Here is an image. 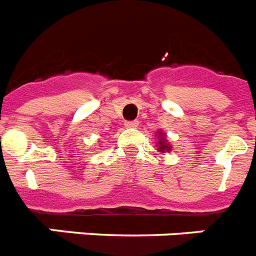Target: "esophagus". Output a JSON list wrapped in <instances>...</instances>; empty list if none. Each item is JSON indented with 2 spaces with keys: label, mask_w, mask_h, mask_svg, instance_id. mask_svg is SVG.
I'll return each instance as SVG.
<instances>
[{
  "label": "esophagus",
  "mask_w": 256,
  "mask_h": 256,
  "mask_svg": "<svg viewBox=\"0 0 256 256\" xmlns=\"http://www.w3.org/2000/svg\"><path fill=\"white\" fill-rule=\"evenodd\" d=\"M138 124H139V122H138L136 120H134V121H126L125 126L126 128H138Z\"/></svg>",
  "instance_id": "34e87169"
}]
</instances>
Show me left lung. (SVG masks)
<instances>
[{
  "label": "left lung",
  "instance_id": "1",
  "mask_svg": "<svg viewBox=\"0 0 256 256\" xmlns=\"http://www.w3.org/2000/svg\"><path fill=\"white\" fill-rule=\"evenodd\" d=\"M158 144H160V150H161V152H165V150H170V146H168V143L164 140V138H161V139H160Z\"/></svg>",
  "mask_w": 256,
  "mask_h": 256
}]
</instances>
